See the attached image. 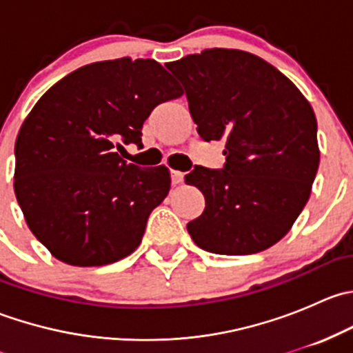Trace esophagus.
<instances>
[{
    "label": "esophagus",
    "mask_w": 353,
    "mask_h": 353,
    "mask_svg": "<svg viewBox=\"0 0 353 353\" xmlns=\"http://www.w3.org/2000/svg\"><path fill=\"white\" fill-rule=\"evenodd\" d=\"M184 179V174L179 172V170H170V183L174 184V186H177V184L183 183Z\"/></svg>",
    "instance_id": "obj_1"
}]
</instances>
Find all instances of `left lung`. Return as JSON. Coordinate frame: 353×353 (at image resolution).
Segmentation results:
<instances>
[{
  "mask_svg": "<svg viewBox=\"0 0 353 353\" xmlns=\"http://www.w3.org/2000/svg\"><path fill=\"white\" fill-rule=\"evenodd\" d=\"M165 66L186 90L201 140L225 141L223 169L196 165L184 177L205 196L188 223L191 239L227 256L272 248L304 210L318 172L311 104L275 66L239 49H205Z\"/></svg>",
  "mask_w": 353,
  "mask_h": 353,
  "instance_id": "obj_1",
  "label": "left lung"
}]
</instances>
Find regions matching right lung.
Listing matches in <instances>:
<instances>
[{
    "label": "right lung",
    "instance_id": "obj_1",
    "mask_svg": "<svg viewBox=\"0 0 353 353\" xmlns=\"http://www.w3.org/2000/svg\"><path fill=\"white\" fill-rule=\"evenodd\" d=\"M181 95L154 59L119 58L78 68L39 99L17 137L13 188L28 229L54 258L102 266L140 245L170 174L117 150L141 147L145 119Z\"/></svg>",
    "mask_w": 353,
    "mask_h": 353
}]
</instances>
